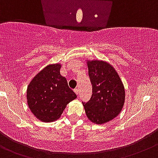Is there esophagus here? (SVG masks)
I'll return each instance as SVG.
<instances>
[{
	"instance_id": "obj_1",
	"label": "esophagus",
	"mask_w": 158,
	"mask_h": 158,
	"mask_svg": "<svg viewBox=\"0 0 158 158\" xmlns=\"http://www.w3.org/2000/svg\"><path fill=\"white\" fill-rule=\"evenodd\" d=\"M73 91H74L75 94H76L77 95H78V94H79V89H78V88H76V89H74Z\"/></svg>"
}]
</instances>
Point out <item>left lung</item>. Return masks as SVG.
<instances>
[{
	"label": "left lung",
	"mask_w": 158,
	"mask_h": 158,
	"mask_svg": "<svg viewBox=\"0 0 158 158\" xmlns=\"http://www.w3.org/2000/svg\"><path fill=\"white\" fill-rule=\"evenodd\" d=\"M92 85L89 102L83 103L88 119L95 124H105L117 116L125 102V88L112 65L105 60H87Z\"/></svg>",
	"instance_id": "1"
}]
</instances>
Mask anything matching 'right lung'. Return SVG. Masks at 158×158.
Listing matches in <instances>:
<instances>
[{
  "label": "right lung",
  "mask_w": 158,
  "mask_h": 158,
  "mask_svg": "<svg viewBox=\"0 0 158 158\" xmlns=\"http://www.w3.org/2000/svg\"><path fill=\"white\" fill-rule=\"evenodd\" d=\"M60 64H49L32 78L27 87V103L34 116L43 123L59 119L67 105L77 98L61 76Z\"/></svg>",
  "instance_id": "1"
}]
</instances>
